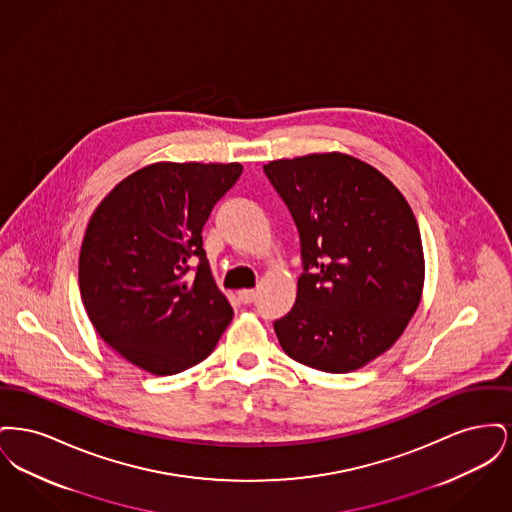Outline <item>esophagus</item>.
I'll return each instance as SVG.
<instances>
[{"label":"esophagus","mask_w":512,"mask_h":512,"mask_svg":"<svg viewBox=\"0 0 512 512\" xmlns=\"http://www.w3.org/2000/svg\"><path fill=\"white\" fill-rule=\"evenodd\" d=\"M238 297H240V301H242V303L249 305V303H253V301H255L257 292H255V290H242V292H238Z\"/></svg>","instance_id":"esophagus-1"}]
</instances>
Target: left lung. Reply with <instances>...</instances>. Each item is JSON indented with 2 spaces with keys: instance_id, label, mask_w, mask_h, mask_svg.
<instances>
[{
  "instance_id": "1",
  "label": "left lung",
  "mask_w": 512,
  "mask_h": 512,
  "mask_svg": "<svg viewBox=\"0 0 512 512\" xmlns=\"http://www.w3.org/2000/svg\"><path fill=\"white\" fill-rule=\"evenodd\" d=\"M299 232L297 299L274 332L301 365L343 374L386 353L424 286L420 230L407 199L374 167L313 153L263 167Z\"/></svg>"
}]
</instances>
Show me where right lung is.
Listing matches in <instances>:
<instances>
[{
	"label": "right lung",
	"mask_w": 512,
	"mask_h": 512,
	"mask_svg": "<svg viewBox=\"0 0 512 512\" xmlns=\"http://www.w3.org/2000/svg\"><path fill=\"white\" fill-rule=\"evenodd\" d=\"M240 163H153L132 172L88 222L78 284L86 313L128 363L171 376L211 355L234 311L215 284L201 230ZM197 258L194 281L185 280Z\"/></svg>",
	"instance_id": "right-lung-1"
}]
</instances>
